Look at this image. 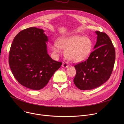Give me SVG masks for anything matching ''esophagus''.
<instances>
[{
    "label": "esophagus",
    "mask_w": 124,
    "mask_h": 124,
    "mask_svg": "<svg viewBox=\"0 0 124 124\" xmlns=\"http://www.w3.org/2000/svg\"><path fill=\"white\" fill-rule=\"evenodd\" d=\"M62 66L64 68H67L69 66V64L67 62H64L62 64Z\"/></svg>",
    "instance_id": "obj_1"
}]
</instances>
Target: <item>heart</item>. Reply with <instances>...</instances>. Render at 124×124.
<instances>
[{
  "label": "heart",
  "mask_w": 124,
  "mask_h": 124,
  "mask_svg": "<svg viewBox=\"0 0 124 124\" xmlns=\"http://www.w3.org/2000/svg\"><path fill=\"white\" fill-rule=\"evenodd\" d=\"M93 42L86 37L73 35L58 38L56 42L52 45V49L56 53H59L61 49H64V54L69 61L80 62L90 54Z\"/></svg>",
  "instance_id": "heart-1"
}]
</instances>
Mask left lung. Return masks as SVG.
<instances>
[{
	"label": "left lung",
	"mask_w": 124,
	"mask_h": 124,
	"mask_svg": "<svg viewBox=\"0 0 124 124\" xmlns=\"http://www.w3.org/2000/svg\"><path fill=\"white\" fill-rule=\"evenodd\" d=\"M97 41L94 51L87 59L75 65L76 71L73 82L81 90L96 88L106 82L113 70L115 49L108 36L105 32L95 31Z\"/></svg>",
	"instance_id": "1"
}]
</instances>
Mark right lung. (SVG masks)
I'll use <instances>...</instances> for the list:
<instances>
[{
  "label": "right lung",
  "mask_w": 124,
  "mask_h": 124,
  "mask_svg": "<svg viewBox=\"0 0 124 124\" xmlns=\"http://www.w3.org/2000/svg\"><path fill=\"white\" fill-rule=\"evenodd\" d=\"M48 37L42 29L31 27L16 35L9 51V65L16 80L22 85L40 90L48 83L62 62L48 54Z\"/></svg>",
  "instance_id": "right-lung-1"
}]
</instances>
